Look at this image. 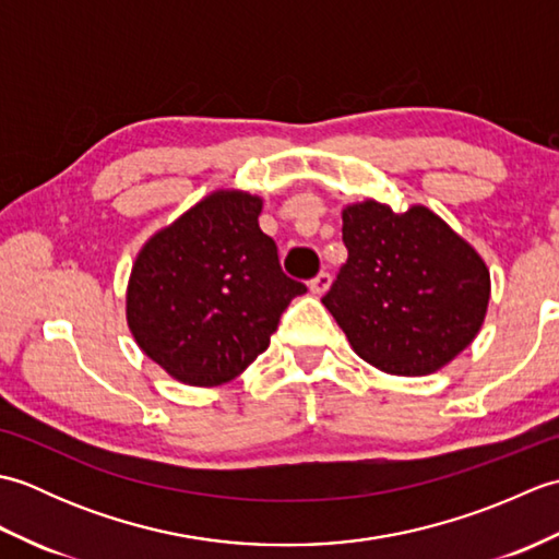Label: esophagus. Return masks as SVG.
<instances>
[{
	"label": "esophagus",
	"mask_w": 559,
	"mask_h": 559,
	"mask_svg": "<svg viewBox=\"0 0 559 559\" xmlns=\"http://www.w3.org/2000/svg\"><path fill=\"white\" fill-rule=\"evenodd\" d=\"M329 286H331V276H329V271H319L317 276L310 281V290H312L314 295H322V293H326V290H329Z\"/></svg>",
	"instance_id": "esophagus-1"
}]
</instances>
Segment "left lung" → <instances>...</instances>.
Here are the masks:
<instances>
[{
  "instance_id": "8db88e82",
  "label": "left lung",
  "mask_w": 559,
  "mask_h": 559,
  "mask_svg": "<svg viewBox=\"0 0 559 559\" xmlns=\"http://www.w3.org/2000/svg\"><path fill=\"white\" fill-rule=\"evenodd\" d=\"M348 259L322 298L353 350L389 374H430L476 338L490 271L466 240L413 206L367 199L343 211Z\"/></svg>"
}]
</instances>
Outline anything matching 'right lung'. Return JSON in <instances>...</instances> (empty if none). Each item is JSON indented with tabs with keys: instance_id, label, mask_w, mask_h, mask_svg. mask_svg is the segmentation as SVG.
Wrapping results in <instances>:
<instances>
[{
	"instance_id": "obj_1",
	"label": "right lung",
	"mask_w": 559,
	"mask_h": 559,
	"mask_svg": "<svg viewBox=\"0 0 559 559\" xmlns=\"http://www.w3.org/2000/svg\"><path fill=\"white\" fill-rule=\"evenodd\" d=\"M261 199L216 192L141 249L127 290L129 329L153 362L192 386H218L269 348L305 283L286 276L259 228Z\"/></svg>"
}]
</instances>
